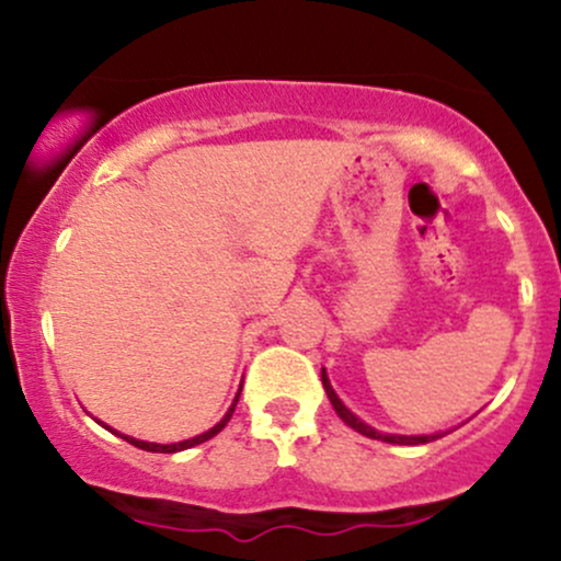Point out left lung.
Returning <instances> with one entry per match:
<instances>
[{"label":"left lung","mask_w":561,"mask_h":561,"mask_svg":"<svg viewBox=\"0 0 561 561\" xmlns=\"http://www.w3.org/2000/svg\"><path fill=\"white\" fill-rule=\"evenodd\" d=\"M321 385H324L327 398H330V403L334 405V411H337L340 420H343L347 427H353V430H356V433H362L366 437H375V440H382V443H398V446H420V443H430V440H437V437H443L440 433H435V435H388V433H377L375 427H369V424H364L362 420H358V416L353 414L351 409H345V403L340 401L337 392L332 390L330 377H327L324 369H321Z\"/></svg>","instance_id":"obj_1"}]
</instances>
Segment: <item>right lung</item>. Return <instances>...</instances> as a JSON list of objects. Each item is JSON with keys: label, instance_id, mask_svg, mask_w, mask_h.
I'll return each instance as SVG.
<instances>
[{"label": "right lung", "instance_id": "obj_1", "mask_svg": "<svg viewBox=\"0 0 561 561\" xmlns=\"http://www.w3.org/2000/svg\"><path fill=\"white\" fill-rule=\"evenodd\" d=\"M240 392H242V388H240ZM240 392H237V396H234V403L229 405L227 416H224V420L218 422L216 427H210L208 433H203V435H197V437H190V440H182V443H169V446H160V443H145V440H137V437H128V435H121V433H115V430L107 427V424H102V422H100V424H102V427H107V430H111V433H115V435H118V437H124V440H126V443H131V446L141 448V450H152V454H176V450H184V448L199 446V443L210 440V437L221 433V430L227 427V422L231 420V414H234V405H237V401H240Z\"/></svg>", "mask_w": 561, "mask_h": 561}]
</instances>
